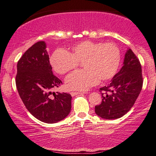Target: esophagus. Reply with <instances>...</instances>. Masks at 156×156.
Masks as SVG:
<instances>
[{"label":"esophagus","mask_w":156,"mask_h":156,"mask_svg":"<svg viewBox=\"0 0 156 156\" xmlns=\"http://www.w3.org/2000/svg\"><path fill=\"white\" fill-rule=\"evenodd\" d=\"M80 94H84V92L83 93V92H79V91H78V92H71V93H70V94L72 95V96H76V95Z\"/></svg>","instance_id":"1"}]
</instances>
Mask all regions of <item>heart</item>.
I'll return each mask as SVG.
<instances>
[{
    "instance_id": "1",
    "label": "heart",
    "mask_w": 156,
    "mask_h": 156,
    "mask_svg": "<svg viewBox=\"0 0 156 156\" xmlns=\"http://www.w3.org/2000/svg\"><path fill=\"white\" fill-rule=\"evenodd\" d=\"M120 58V49L114 44L85 41L73 45L69 53L56 50L50 57V64L55 72L64 74L82 62L84 69L70 73L65 79V84L72 90L86 91L99 80L112 78L119 67Z\"/></svg>"
}]
</instances>
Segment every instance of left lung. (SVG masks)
I'll use <instances>...</instances> for the list:
<instances>
[{
    "mask_svg": "<svg viewBox=\"0 0 156 156\" xmlns=\"http://www.w3.org/2000/svg\"><path fill=\"white\" fill-rule=\"evenodd\" d=\"M142 83L140 63L132 50L128 48L122 68L109 84L100 89L103 93L101 94L102 102L95 107L97 115L107 120L122 117L135 103Z\"/></svg>",
    "mask_w": 156,
    "mask_h": 156,
    "instance_id": "1",
    "label": "left lung"
}]
</instances>
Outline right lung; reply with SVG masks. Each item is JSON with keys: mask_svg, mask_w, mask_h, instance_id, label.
Returning <instances> with one entry per match:
<instances>
[{"mask_svg": "<svg viewBox=\"0 0 156 156\" xmlns=\"http://www.w3.org/2000/svg\"><path fill=\"white\" fill-rule=\"evenodd\" d=\"M47 44L39 41L23 55L17 64L16 84L18 94L30 113L41 122L52 124L70 113L69 94L52 92L62 81L53 74Z\"/></svg>", "mask_w": 156, "mask_h": 156, "instance_id": "1", "label": "right lung"}]
</instances>
